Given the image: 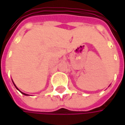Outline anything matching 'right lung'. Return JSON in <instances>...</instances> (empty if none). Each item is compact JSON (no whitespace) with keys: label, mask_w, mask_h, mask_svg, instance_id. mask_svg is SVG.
Here are the masks:
<instances>
[{"label":"right lung","mask_w":125,"mask_h":125,"mask_svg":"<svg viewBox=\"0 0 125 125\" xmlns=\"http://www.w3.org/2000/svg\"><path fill=\"white\" fill-rule=\"evenodd\" d=\"M13 84H14V82H13ZM14 85H15V86L16 87V88H17V89L18 90H19L17 88V86H16V85H15V84H14ZM20 92H21V91H20ZM21 93H22V94H24V95H25V96H27V95H28V94H25V93H23V92H21Z\"/></svg>","instance_id":"add662e5"}]
</instances>
